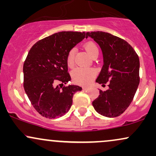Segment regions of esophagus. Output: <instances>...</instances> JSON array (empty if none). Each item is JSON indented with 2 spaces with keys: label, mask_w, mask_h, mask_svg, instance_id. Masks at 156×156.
I'll return each instance as SVG.
<instances>
[{
  "label": "esophagus",
  "mask_w": 156,
  "mask_h": 156,
  "mask_svg": "<svg viewBox=\"0 0 156 156\" xmlns=\"http://www.w3.org/2000/svg\"><path fill=\"white\" fill-rule=\"evenodd\" d=\"M83 90H85V91H88V90H89V89H90V87H83Z\"/></svg>",
  "instance_id": "34e87169"
}]
</instances>
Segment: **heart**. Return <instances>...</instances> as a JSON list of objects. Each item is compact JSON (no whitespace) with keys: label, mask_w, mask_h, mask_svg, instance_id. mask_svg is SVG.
<instances>
[{"label":"heart","mask_w":156,"mask_h":156,"mask_svg":"<svg viewBox=\"0 0 156 156\" xmlns=\"http://www.w3.org/2000/svg\"><path fill=\"white\" fill-rule=\"evenodd\" d=\"M84 48L91 56L94 57L98 55L99 49L98 45L93 42H88L84 44ZM76 49L72 48L68 52L67 55V63L69 67H72L74 64ZM97 75V71L94 68L78 67L72 72V78L74 83L80 85H88L94 79Z\"/></svg>","instance_id":"1"}]
</instances>
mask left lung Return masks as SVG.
Here are the masks:
<instances>
[{"instance_id": "obj_1", "label": "left lung", "mask_w": 156, "mask_h": 156, "mask_svg": "<svg viewBox=\"0 0 156 156\" xmlns=\"http://www.w3.org/2000/svg\"><path fill=\"white\" fill-rule=\"evenodd\" d=\"M100 45L103 65L96 82L108 89L100 90L92 102L98 113L107 117H116L128 108L136 92L139 80V58L137 53L124 39L103 31L87 32Z\"/></svg>"}]
</instances>
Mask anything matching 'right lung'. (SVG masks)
I'll return each mask as SVG.
<instances>
[{
    "label": "right lung",
    "instance_id": "right-lung-1",
    "mask_svg": "<svg viewBox=\"0 0 156 156\" xmlns=\"http://www.w3.org/2000/svg\"><path fill=\"white\" fill-rule=\"evenodd\" d=\"M85 37V32H58L37 42L28 52L23 64V87L34 108L42 117H62L73 104V94L82 89L79 86L63 84L71 80L68 52ZM58 82L61 84L57 85Z\"/></svg>",
    "mask_w": 156,
    "mask_h": 156
}]
</instances>
